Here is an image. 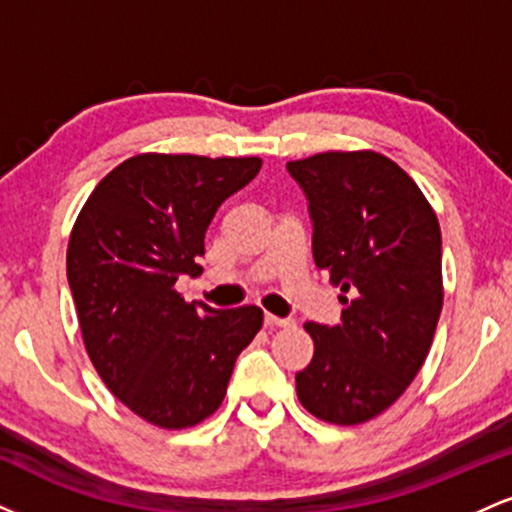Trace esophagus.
<instances>
[{"mask_svg": "<svg viewBox=\"0 0 512 512\" xmlns=\"http://www.w3.org/2000/svg\"><path fill=\"white\" fill-rule=\"evenodd\" d=\"M264 325H267V327H291L293 320H291V317H276L272 313H267V315H264Z\"/></svg>", "mask_w": 512, "mask_h": 512, "instance_id": "1", "label": "esophagus"}]
</instances>
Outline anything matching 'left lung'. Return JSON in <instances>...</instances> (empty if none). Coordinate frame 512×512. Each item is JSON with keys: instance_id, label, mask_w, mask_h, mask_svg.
<instances>
[{"instance_id": "obj_1", "label": "left lung", "mask_w": 512, "mask_h": 512, "mask_svg": "<svg viewBox=\"0 0 512 512\" xmlns=\"http://www.w3.org/2000/svg\"><path fill=\"white\" fill-rule=\"evenodd\" d=\"M286 168L308 199L317 269L344 305L342 325H305L315 354L296 373L298 399L327 424H363L402 397L431 349L443 308L436 211L375 151H325Z\"/></svg>"}]
</instances>
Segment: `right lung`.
I'll use <instances>...</instances> for the list:
<instances>
[{"mask_svg":"<svg viewBox=\"0 0 512 512\" xmlns=\"http://www.w3.org/2000/svg\"><path fill=\"white\" fill-rule=\"evenodd\" d=\"M257 156L139 154L110 170L76 216L67 279L81 337L108 390L149 424L178 431L221 407L257 305L214 310L175 291L197 276L216 209L260 173Z\"/></svg>","mask_w":512,"mask_h":512,"instance_id":"obj_1","label":"right lung"}]
</instances>
